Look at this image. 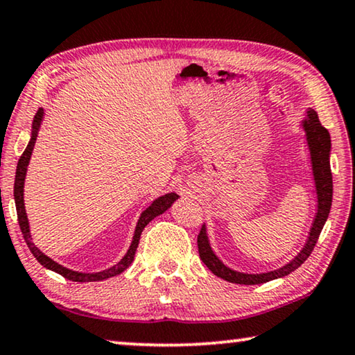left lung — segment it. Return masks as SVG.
<instances>
[{"mask_svg": "<svg viewBox=\"0 0 355 355\" xmlns=\"http://www.w3.org/2000/svg\"><path fill=\"white\" fill-rule=\"evenodd\" d=\"M304 130H306L308 136V144L311 149V159H313V173H314V181H315V189H318V216H315L313 228H311L309 238L306 246L303 248L302 252H300L295 259H293L291 263H287L282 268L271 271V272H263V275H244V272L233 271L227 268L222 261L216 257L214 252H212L208 243V236H206V228L201 225V230L198 233V238H196V243H198V254L200 259L203 260V263L208 266L211 272H214L216 276L222 277L228 282H233V284H244V286H254V284H263V282H268L276 279V277H282L288 275V272L295 271L300 265L306 260L313 249L318 243L319 234L322 232L324 223L329 217V212L331 208V195H334V181H331V170H330V133L322 123L319 121L318 112L314 109H309L308 117L304 119L303 123Z\"/></svg>", "mask_w": 355, "mask_h": 355, "instance_id": "left-lung-1", "label": "left lung"}]
</instances>
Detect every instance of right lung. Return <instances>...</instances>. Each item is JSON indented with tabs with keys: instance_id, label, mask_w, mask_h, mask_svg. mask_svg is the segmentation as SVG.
Here are the masks:
<instances>
[{
	"instance_id": "add662e5",
	"label": "right lung",
	"mask_w": 355,
	"mask_h": 355,
	"mask_svg": "<svg viewBox=\"0 0 355 355\" xmlns=\"http://www.w3.org/2000/svg\"><path fill=\"white\" fill-rule=\"evenodd\" d=\"M42 114L44 111L40 107L37 109L36 116H35V121H33V132H31V139L28 146H26V149L24 150V154L20 155L19 163H17V171H15V182H14V200H15V209H17V219H19V225H20V230L21 234H24V239L26 243V246L30 248L31 254L35 255L36 260L40 261L42 266H46L47 270H52L58 272V275H62L63 277H67L69 281H74V282H94V281H103V279H107V277H112V276H117L121 275L122 271H125L128 268L130 265H132V261L135 259V252H136V248H138L139 244V238H141V233H143L144 227L149 223L154 217L160 216L162 212H165L170 206L173 205V201L178 198L176 193H166L160 196V198H157L154 203H152L149 208H147L143 214H141L139 220H138V225H136V230H135V236H133V243L132 246H130L128 252L125 257L119 261L117 265H114L112 268L105 270L101 272H95V275H85V272H76V271H71L68 268H64V266L58 265L53 261L52 259H49L47 255H44L41 252L40 249H37L35 244L31 241V236H30V228H28V219H26V214H25V206H24V181H25V174H26V166H28V162H30V157H31V150L33 147H35V141H36V135H37V130H40V125L42 121Z\"/></svg>"
}]
</instances>
